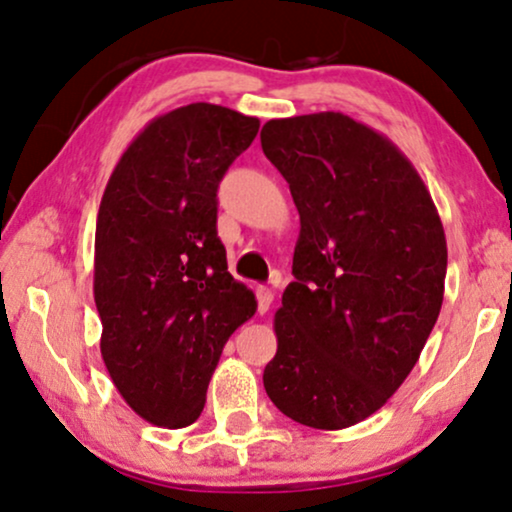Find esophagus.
<instances>
[{"mask_svg": "<svg viewBox=\"0 0 512 512\" xmlns=\"http://www.w3.org/2000/svg\"><path fill=\"white\" fill-rule=\"evenodd\" d=\"M256 298H258V313H268L272 301H275V291L270 287H258L256 289Z\"/></svg>", "mask_w": 512, "mask_h": 512, "instance_id": "esophagus-1", "label": "esophagus"}]
</instances>
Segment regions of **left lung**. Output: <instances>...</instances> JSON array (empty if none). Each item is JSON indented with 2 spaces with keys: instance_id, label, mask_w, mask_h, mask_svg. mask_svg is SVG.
<instances>
[{
  "instance_id": "obj_1",
  "label": "left lung",
  "mask_w": 512,
  "mask_h": 512,
  "mask_svg": "<svg viewBox=\"0 0 512 512\" xmlns=\"http://www.w3.org/2000/svg\"><path fill=\"white\" fill-rule=\"evenodd\" d=\"M261 148L301 216L265 393L303 426H355L402 386L435 327L442 221L397 145L343 112L270 119Z\"/></svg>"
}]
</instances>
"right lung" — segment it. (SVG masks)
<instances>
[{"label": "right lung", "mask_w": 512, "mask_h": 512, "mask_svg": "<svg viewBox=\"0 0 512 512\" xmlns=\"http://www.w3.org/2000/svg\"><path fill=\"white\" fill-rule=\"evenodd\" d=\"M256 117L190 103L152 119L119 157L96 221L101 355L124 402L162 428L195 423L232 331L256 298L228 272L218 183Z\"/></svg>", "instance_id": "add662e5"}]
</instances>
